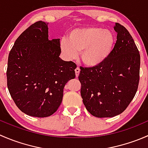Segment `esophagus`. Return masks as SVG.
Masks as SVG:
<instances>
[{
	"label": "esophagus",
	"instance_id": "34e87169",
	"mask_svg": "<svg viewBox=\"0 0 148 148\" xmlns=\"http://www.w3.org/2000/svg\"><path fill=\"white\" fill-rule=\"evenodd\" d=\"M80 73V69L79 68V67H77V68L75 69V74H76V77H78L79 74Z\"/></svg>",
	"mask_w": 148,
	"mask_h": 148
}]
</instances>
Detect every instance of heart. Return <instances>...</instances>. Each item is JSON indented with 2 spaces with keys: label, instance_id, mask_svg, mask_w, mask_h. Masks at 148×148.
I'll return each instance as SVG.
<instances>
[{
  "label": "heart",
  "instance_id": "b5f03b06",
  "mask_svg": "<svg viewBox=\"0 0 148 148\" xmlns=\"http://www.w3.org/2000/svg\"><path fill=\"white\" fill-rule=\"evenodd\" d=\"M115 43L111 31L99 27L75 28L68 34V38L61 41V50L66 57L73 59L81 53L84 64L97 66L110 56Z\"/></svg>",
  "mask_w": 148,
  "mask_h": 148
}]
</instances>
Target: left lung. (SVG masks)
<instances>
[{"instance_id": "left-lung-1", "label": "left lung", "mask_w": 148, "mask_h": 148, "mask_svg": "<svg viewBox=\"0 0 148 148\" xmlns=\"http://www.w3.org/2000/svg\"><path fill=\"white\" fill-rule=\"evenodd\" d=\"M117 41L111 54L101 64L80 67L83 103L97 117L121 114L133 99L140 80V56L132 36L118 23L114 26Z\"/></svg>"}]
</instances>
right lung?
<instances>
[{
  "label": "right lung",
  "instance_id": "right-lung-1",
  "mask_svg": "<svg viewBox=\"0 0 148 148\" xmlns=\"http://www.w3.org/2000/svg\"><path fill=\"white\" fill-rule=\"evenodd\" d=\"M48 23L39 21L16 40L7 68V86L19 110L29 116L53 114L62 102L65 84L77 65L59 57L60 39H49Z\"/></svg>",
  "mask_w": 148,
  "mask_h": 148
}]
</instances>
